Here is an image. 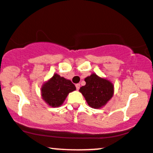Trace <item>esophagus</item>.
<instances>
[{
    "mask_svg": "<svg viewBox=\"0 0 153 153\" xmlns=\"http://www.w3.org/2000/svg\"><path fill=\"white\" fill-rule=\"evenodd\" d=\"M80 85L79 84V83H78V84L75 85V87H76V89L78 90V91L79 89H80Z\"/></svg>",
    "mask_w": 153,
    "mask_h": 153,
    "instance_id": "esophagus-1",
    "label": "esophagus"
}]
</instances>
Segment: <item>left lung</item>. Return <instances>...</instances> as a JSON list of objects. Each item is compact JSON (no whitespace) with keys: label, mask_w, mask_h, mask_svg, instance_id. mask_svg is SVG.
Here are the masks:
<instances>
[{"label":"left lung","mask_w":153,"mask_h":153,"mask_svg":"<svg viewBox=\"0 0 153 153\" xmlns=\"http://www.w3.org/2000/svg\"><path fill=\"white\" fill-rule=\"evenodd\" d=\"M86 84L79 91L85 97L91 108H99L104 106L113 95V85L109 80L92 74L85 79Z\"/></svg>","instance_id":"left-lung-1"}]
</instances>
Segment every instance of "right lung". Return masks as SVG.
I'll return each instance as SVG.
<instances>
[{"label": "right lung", "mask_w": 153, "mask_h": 153, "mask_svg": "<svg viewBox=\"0 0 153 153\" xmlns=\"http://www.w3.org/2000/svg\"><path fill=\"white\" fill-rule=\"evenodd\" d=\"M75 89L71 80L55 74L42 87V97L49 105L58 107L63 103L68 93Z\"/></svg>", "instance_id": "1"}]
</instances>
